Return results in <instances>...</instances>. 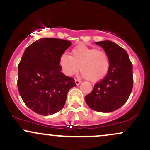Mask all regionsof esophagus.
Wrapping results in <instances>:
<instances>
[{
    "label": "esophagus",
    "instance_id": "obj_1",
    "mask_svg": "<svg viewBox=\"0 0 150 150\" xmlns=\"http://www.w3.org/2000/svg\"><path fill=\"white\" fill-rule=\"evenodd\" d=\"M75 84H76V85H79L80 84L81 81L80 80H76V79H75Z\"/></svg>",
    "mask_w": 150,
    "mask_h": 150
}]
</instances>
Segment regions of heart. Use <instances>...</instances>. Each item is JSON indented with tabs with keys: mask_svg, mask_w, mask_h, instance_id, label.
I'll return each instance as SVG.
<instances>
[{
	"mask_svg": "<svg viewBox=\"0 0 150 150\" xmlns=\"http://www.w3.org/2000/svg\"><path fill=\"white\" fill-rule=\"evenodd\" d=\"M70 54V56L63 53L59 58L62 72L67 76L74 75L80 68L82 76L92 82H97L108 73L110 60L103 50L78 45L72 49Z\"/></svg>",
	"mask_w": 150,
	"mask_h": 150,
	"instance_id": "b5f03b06",
	"label": "heart"
}]
</instances>
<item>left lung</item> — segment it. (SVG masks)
Returning a JSON list of instances; mask_svg holds the SVG:
<instances>
[{
  "label": "left lung",
  "mask_w": 150,
  "mask_h": 150,
  "mask_svg": "<svg viewBox=\"0 0 150 150\" xmlns=\"http://www.w3.org/2000/svg\"><path fill=\"white\" fill-rule=\"evenodd\" d=\"M108 54L110 67L107 75L94 85L85 97L89 107L94 111L109 113L126 102L133 85L132 65L126 51L109 40L95 42Z\"/></svg>",
  "instance_id": "8db88e82"
}]
</instances>
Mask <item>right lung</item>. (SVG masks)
Segmentation results:
<instances>
[{
	"label": "right lung",
	"mask_w": 150,
	"mask_h": 150,
	"mask_svg": "<svg viewBox=\"0 0 150 150\" xmlns=\"http://www.w3.org/2000/svg\"><path fill=\"white\" fill-rule=\"evenodd\" d=\"M72 42L42 38L24 52L18 65V91L27 107L43 116L63 108L67 94L75 87V80L61 73L59 58Z\"/></svg>",
	"instance_id": "1"
}]
</instances>
